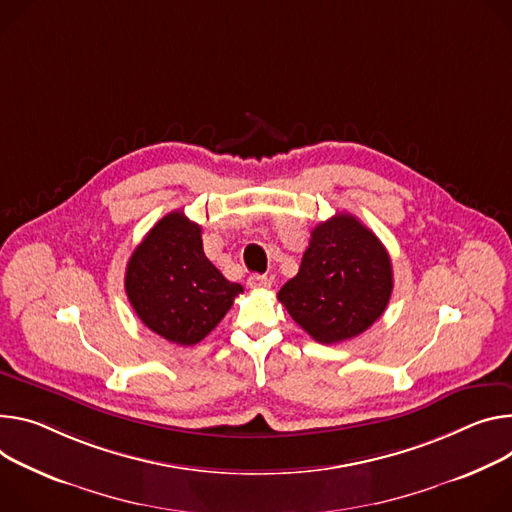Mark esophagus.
<instances>
[{"instance_id": "34e87169", "label": "esophagus", "mask_w": 512, "mask_h": 512, "mask_svg": "<svg viewBox=\"0 0 512 512\" xmlns=\"http://www.w3.org/2000/svg\"><path fill=\"white\" fill-rule=\"evenodd\" d=\"M247 286H249L251 290H267V288H271V280H269L267 275L255 273V275H249Z\"/></svg>"}]
</instances>
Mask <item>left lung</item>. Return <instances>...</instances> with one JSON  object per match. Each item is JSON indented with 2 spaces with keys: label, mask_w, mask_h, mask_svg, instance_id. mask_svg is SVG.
I'll use <instances>...</instances> for the list:
<instances>
[{
  "label": "left lung",
  "mask_w": 512,
  "mask_h": 512,
  "mask_svg": "<svg viewBox=\"0 0 512 512\" xmlns=\"http://www.w3.org/2000/svg\"><path fill=\"white\" fill-rule=\"evenodd\" d=\"M392 261L380 239L351 214L314 226L296 277L277 294L318 343L335 345L367 331L392 296Z\"/></svg>",
  "instance_id": "1"
}]
</instances>
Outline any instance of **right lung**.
I'll use <instances>...</instances> for the list:
<instances>
[{
    "instance_id": "1",
    "label": "right lung",
    "mask_w": 512,
    "mask_h": 512,
    "mask_svg": "<svg viewBox=\"0 0 512 512\" xmlns=\"http://www.w3.org/2000/svg\"><path fill=\"white\" fill-rule=\"evenodd\" d=\"M126 296L147 327L175 345H196L243 292L210 263L202 226L181 210L163 216L126 265Z\"/></svg>"
}]
</instances>
